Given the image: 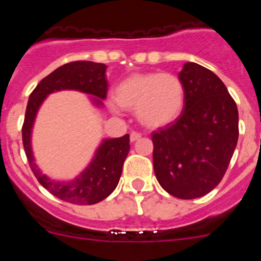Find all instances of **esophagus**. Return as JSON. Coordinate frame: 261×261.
<instances>
[{"label": "esophagus", "instance_id": "obj_1", "mask_svg": "<svg viewBox=\"0 0 261 261\" xmlns=\"http://www.w3.org/2000/svg\"><path fill=\"white\" fill-rule=\"evenodd\" d=\"M140 138H141V135H140V133H137V132L130 133V142L137 141V140H140Z\"/></svg>", "mask_w": 261, "mask_h": 261}]
</instances>
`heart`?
<instances>
[{"label":"heart","instance_id":"obj_1","mask_svg":"<svg viewBox=\"0 0 261 261\" xmlns=\"http://www.w3.org/2000/svg\"><path fill=\"white\" fill-rule=\"evenodd\" d=\"M186 90L177 75L161 71L133 73L115 89L114 111L136 110L138 121L146 128L158 129L174 123L184 107Z\"/></svg>","mask_w":261,"mask_h":261}]
</instances>
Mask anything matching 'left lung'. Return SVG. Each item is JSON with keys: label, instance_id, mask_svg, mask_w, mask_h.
Returning <instances> with one entry per match:
<instances>
[{"label": "left lung", "instance_id": "obj_1", "mask_svg": "<svg viewBox=\"0 0 261 261\" xmlns=\"http://www.w3.org/2000/svg\"><path fill=\"white\" fill-rule=\"evenodd\" d=\"M180 116L151 135L156 180L177 199H197L222 180L239 136L238 108L213 71L186 62Z\"/></svg>", "mask_w": 261, "mask_h": 261}]
</instances>
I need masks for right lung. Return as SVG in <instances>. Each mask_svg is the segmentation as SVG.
<instances>
[{"label":"right lung","instance_id":"1","mask_svg":"<svg viewBox=\"0 0 261 261\" xmlns=\"http://www.w3.org/2000/svg\"><path fill=\"white\" fill-rule=\"evenodd\" d=\"M105 64L74 61L60 66L39 82L29 98L22 128V140L32 172L39 183L53 196L75 205H93L114 192L121 176L123 165L129 153V135L119 138H105L95 150L91 162L71 180H56L41 172L35 163L31 146L34 123L39 108L47 96L62 90H77L91 95V103L102 107L107 96L108 82Z\"/></svg>","mask_w":261,"mask_h":261}]
</instances>
